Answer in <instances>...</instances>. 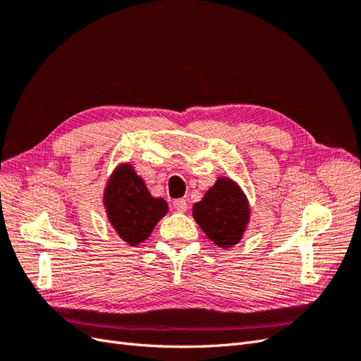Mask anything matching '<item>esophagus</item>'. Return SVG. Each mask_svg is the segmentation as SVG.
Returning a JSON list of instances; mask_svg holds the SVG:
<instances>
[{"instance_id": "obj_1", "label": "esophagus", "mask_w": 361, "mask_h": 361, "mask_svg": "<svg viewBox=\"0 0 361 361\" xmlns=\"http://www.w3.org/2000/svg\"><path fill=\"white\" fill-rule=\"evenodd\" d=\"M173 209H176L178 212H187V209H188V203H187V200L185 199H178V200H174L173 202Z\"/></svg>"}]
</instances>
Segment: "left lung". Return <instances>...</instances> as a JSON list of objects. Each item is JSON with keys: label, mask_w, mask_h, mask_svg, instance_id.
Wrapping results in <instances>:
<instances>
[{"label": "left lung", "mask_w": 361, "mask_h": 361, "mask_svg": "<svg viewBox=\"0 0 361 361\" xmlns=\"http://www.w3.org/2000/svg\"><path fill=\"white\" fill-rule=\"evenodd\" d=\"M192 216L211 241L231 248L241 241L251 218L245 192L231 178H218L203 199L192 206Z\"/></svg>", "instance_id": "1"}]
</instances>
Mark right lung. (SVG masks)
Masks as SVG:
<instances>
[{"label": "right lung", "instance_id": "1", "mask_svg": "<svg viewBox=\"0 0 361 361\" xmlns=\"http://www.w3.org/2000/svg\"><path fill=\"white\" fill-rule=\"evenodd\" d=\"M102 202L108 223L123 243L133 247L146 241L169 212L167 202L149 192L143 178L129 162H120L113 170Z\"/></svg>", "mask_w": 361, "mask_h": 361}]
</instances>
